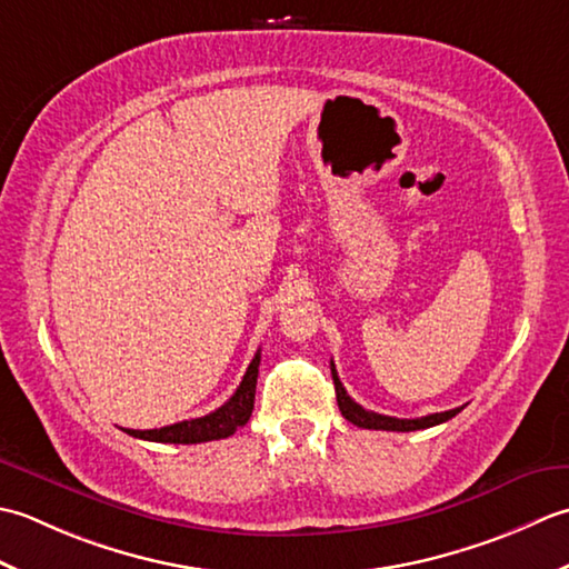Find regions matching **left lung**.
<instances>
[{
	"label": "left lung",
	"instance_id": "left-lung-1",
	"mask_svg": "<svg viewBox=\"0 0 569 569\" xmlns=\"http://www.w3.org/2000/svg\"><path fill=\"white\" fill-rule=\"evenodd\" d=\"M331 376H333V386H336V400H339V410L346 417V420L353 422L356 427H363V430H388V432H415V430H427V427L442 425L451 417L459 415L463 408H455L447 412H435L427 417H415V420H400V417H388V415H378L373 410H366L358 405L346 388L341 386L339 373H336L333 361H331Z\"/></svg>",
	"mask_w": 569,
	"mask_h": 569
}]
</instances>
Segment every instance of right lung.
<instances>
[{
  "mask_svg": "<svg viewBox=\"0 0 569 569\" xmlns=\"http://www.w3.org/2000/svg\"><path fill=\"white\" fill-rule=\"evenodd\" d=\"M258 368L260 351L254 353L246 376H242L233 398L220 405L218 410L208 412L196 420H183L177 425L159 427V430H124L127 435L147 439V442H164V445H199L211 442V439H226L233 435L238 427L246 425L254 408V386H258Z\"/></svg>",
  "mask_w": 569,
  "mask_h": 569,
  "instance_id": "1",
  "label": "right lung"
}]
</instances>
